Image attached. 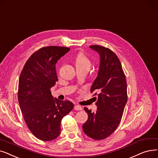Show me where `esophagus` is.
Instances as JSON below:
<instances>
[{
    "label": "esophagus",
    "instance_id": "1",
    "mask_svg": "<svg viewBox=\"0 0 158 158\" xmlns=\"http://www.w3.org/2000/svg\"><path fill=\"white\" fill-rule=\"evenodd\" d=\"M74 109L76 110H82V107L80 106H78V105H76V106H74Z\"/></svg>",
    "mask_w": 158,
    "mask_h": 158
}]
</instances>
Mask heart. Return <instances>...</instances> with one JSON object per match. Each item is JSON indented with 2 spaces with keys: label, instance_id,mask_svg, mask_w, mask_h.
I'll return each mask as SVG.
<instances>
[{
  "label": "heart",
  "instance_id": "heart-1",
  "mask_svg": "<svg viewBox=\"0 0 158 158\" xmlns=\"http://www.w3.org/2000/svg\"><path fill=\"white\" fill-rule=\"evenodd\" d=\"M75 64L77 67H85L90 68L91 66V61L84 52H80L75 59Z\"/></svg>",
  "mask_w": 158,
  "mask_h": 158
}]
</instances>
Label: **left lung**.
<instances>
[{
    "label": "left lung",
    "mask_w": 158,
    "mask_h": 158,
    "mask_svg": "<svg viewBox=\"0 0 158 158\" xmlns=\"http://www.w3.org/2000/svg\"><path fill=\"white\" fill-rule=\"evenodd\" d=\"M90 48L98 52L100 64L98 77L91 88L94 93L96 112L84 107L88 119L82 126L85 134L95 140L106 139L114 132L123 116L127 101V81L121 62L110 49L98 45Z\"/></svg>",
    "instance_id": "obj_1"
}]
</instances>
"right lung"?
<instances>
[{
	"label": "right lung",
	"mask_w": 158,
	"mask_h": 158,
	"mask_svg": "<svg viewBox=\"0 0 158 158\" xmlns=\"http://www.w3.org/2000/svg\"><path fill=\"white\" fill-rule=\"evenodd\" d=\"M70 48L43 47L29 58L19 81L18 100L29 131L42 141H51L60 134L62 118L73 110L70 101L54 99L51 88L58 81L56 64Z\"/></svg>",
	"instance_id": "1"
}]
</instances>
